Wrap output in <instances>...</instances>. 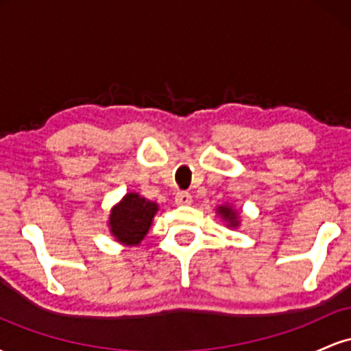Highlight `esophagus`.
Returning <instances> with one entry per match:
<instances>
[{"instance_id":"1","label":"esophagus","mask_w":351,"mask_h":351,"mask_svg":"<svg viewBox=\"0 0 351 351\" xmlns=\"http://www.w3.org/2000/svg\"><path fill=\"white\" fill-rule=\"evenodd\" d=\"M175 201L176 204H180V206H188V204H191L193 198L188 191H178L175 196Z\"/></svg>"}]
</instances>
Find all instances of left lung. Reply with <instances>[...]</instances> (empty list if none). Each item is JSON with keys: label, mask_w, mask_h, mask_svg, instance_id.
I'll return each instance as SVG.
<instances>
[{"label": "left lung", "mask_w": 351, "mask_h": 351, "mask_svg": "<svg viewBox=\"0 0 351 351\" xmlns=\"http://www.w3.org/2000/svg\"><path fill=\"white\" fill-rule=\"evenodd\" d=\"M216 211L217 215L226 221L229 228L239 226V215H237L236 209H232V206H229V204H223V206H217Z\"/></svg>", "instance_id": "1"}]
</instances>
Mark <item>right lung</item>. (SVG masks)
I'll return each instance as SVG.
<instances>
[{"label":"right lung","mask_w":351,"mask_h":351,"mask_svg":"<svg viewBox=\"0 0 351 351\" xmlns=\"http://www.w3.org/2000/svg\"><path fill=\"white\" fill-rule=\"evenodd\" d=\"M156 211V203L145 199L138 193H127L123 199L112 208L108 217L110 232L123 244H140L147 236Z\"/></svg>","instance_id":"1"}]
</instances>
